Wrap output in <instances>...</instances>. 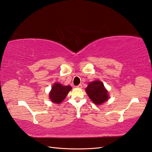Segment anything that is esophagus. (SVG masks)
<instances>
[{
	"instance_id": "esophagus-1",
	"label": "esophagus",
	"mask_w": 152,
	"mask_h": 152,
	"mask_svg": "<svg viewBox=\"0 0 152 152\" xmlns=\"http://www.w3.org/2000/svg\"><path fill=\"white\" fill-rule=\"evenodd\" d=\"M77 88H82V85H81V84H80V85H77Z\"/></svg>"
}]
</instances>
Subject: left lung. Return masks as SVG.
<instances>
[{"label": "left lung", "mask_w": 152, "mask_h": 152, "mask_svg": "<svg viewBox=\"0 0 152 152\" xmlns=\"http://www.w3.org/2000/svg\"><path fill=\"white\" fill-rule=\"evenodd\" d=\"M85 91L89 98L96 104H102L109 99L108 91L103 83L99 80L89 83Z\"/></svg>", "instance_id": "1"}]
</instances>
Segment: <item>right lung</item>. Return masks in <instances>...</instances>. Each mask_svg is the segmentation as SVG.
<instances>
[{
  "mask_svg": "<svg viewBox=\"0 0 152 152\" xmlns=\"http://www.w3.org/2000/svg\"><path fill=\"white\" fill-rule=\"evenodd\" d=\"M71 89L72 87L69 85L64 86L60 83H54L49 92V98L53 103L60 104L65 99Z\"/></svg>",
  "mask_w": 152,
  "mask_h": 152,
  "instance_id": "1",
  "label": "right lung"
}]
</instances>
